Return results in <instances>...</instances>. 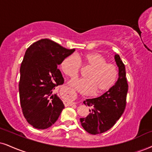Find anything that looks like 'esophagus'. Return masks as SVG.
<instances>
[{
	"instance_id": "1",
	"label": "esophagus",
	"mask_w": 152,
	"mask_h": 152,
	"mask_svg": "<svg viewBox=\"0 0 152 152\" xmlns=\"http://www.w3.org/2000/svg\"><path fill=\"white\" fill-rule=\"evenodd\" d=\"M63 94H64V96L66 97L67 99H68V100L66 101V102H65V105H72L73 104L72 102V99L75 98V93L73 92L72 91L70 90V89H64L63 91Z\"/></svg>"
}]
</instances>
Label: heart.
<instances>
[{
	"label": "heart",
	"mask_w": 152,
	"mask_h": 152,
	"mask_svg": "<svg viewBox=\"0 0 152 152\" xmlns=\"http://www.w3.org/2000/svg\"><path fill=\"white\" fill-rule=\"evenodd\" d=\"M106 58L98 52H91L80 56H67L61 63V68L70 78L79 75L82 65L91 68L86 75L87 80H73L71 87L83 94H104L109 91L117 81L118 72L113 63L106 62Z\"/></svg>",
	"instance_id": "1"
}]
</instances>
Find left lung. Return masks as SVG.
<instances>
[{"instance_id":"8db88e82","label":"left lung","mask_w":152,"mask_h":152,"mask_svg":"<svg viewBox=\"0 0 152 152\" xmlns=\"http://www.w3.org/2000/svg\"><path fill=\"white\" fill-rule=\"evenodd\" d=\"M115 61L118 67V79L113 87L101 96L84 102L92 108L87 117L80 118V122L83 128L91 134H102L111 128L126 106L128 84L125 67L118 54L115 55Z\"/></svg>"}]
</instances>
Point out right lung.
Here are the masks:
<instances>
[{
	"instance_id": "add662e5",
	"label": "right lung",
	"mask_w": 152,
	"mask_h": 152,
	"mask_svg": "<svg viewBox=\"0 0 152 152\" xmlns=\"http://www.w3.org/2000/svg\"><path fill=\"white\" fill-rule=\"evenodd\" d=\"M74 51L48 39L37 41L26 50L20 67L19 91L22 113L34 128H48L65 108L53 90L64 82L58 65Z\"/></svg>"
}]
</instances>
